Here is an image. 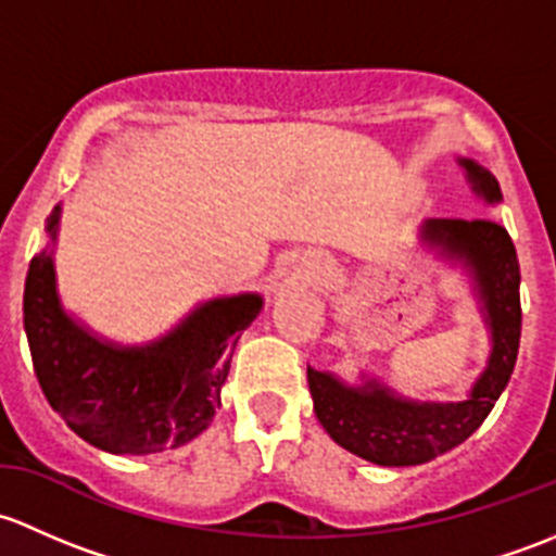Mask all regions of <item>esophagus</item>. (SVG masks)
Here are the masks:
<instances>
[{
    "mask_svg": "<svg viewBox=\"0 0 556 556\" xmlns=\"http://www.w3.org/2000/svg\"><path fill=\"white\" fill-rule=\"evenodd\" d=\"M326 270H329V265H326L324 256H320V254H307L305 256V276H307V280L318 283V280L326 278Z\"/></svg>",
    "mask_w": 556,
    "mask_h": 556,
    "instance_id": "obj_1",
    "label": "esophagus"
}]
</instances>
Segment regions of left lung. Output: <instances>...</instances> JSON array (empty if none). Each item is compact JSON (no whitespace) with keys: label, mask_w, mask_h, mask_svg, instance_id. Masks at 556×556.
<instances>
[{"label":"left lung","mask_w":556,"mask_h":556,"mask_svg":"<svg viewBox=\"0 0 556 556\" xmlns=\"http://www.w3.org/2000/svg\"><path fill=\"white\" fill-rule=\"evenodd\" d=\"M468 187L488 205L503 200L497 179L471 157H457ZM417 240L433 256L460 267L490 331L488 366L463 402H417L362 371L351 386L334 371L307 366L320 426L342 450L377 466H420L466 442L508 386L519 353V262L506 227L492 219H426Z\"/></svg>","instance_id":"obj_1"}]
</instances>
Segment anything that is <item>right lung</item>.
<instances>
[{
    "mask_svg": "<svg viewBox=\"0 0 556 556\" xmlns=\"http://www.w3.org/2000/svg\"><path fill=\"white\" fill-rule=\"evenodd\" d=\"M61 205L48 216L50 249L28 265L23 329L45 399L77 437L114 455L181 447L208 428L238 334L260 316L256 291L200 302L170 331L123 345L66 311L55 276Z\"/></svg>",
    "mask_w": 556,
    "mask_h": 556,
    "instance_id": "obj_1",
    "label": "right lung"
}]
</instances>
